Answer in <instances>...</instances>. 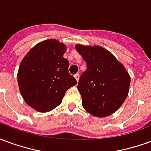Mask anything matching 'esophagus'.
Listing matches in <instances>:
<instances>
[{
	"mask_svg": "<svg viewBox=\"0 0 151 151\" xmlns=\"http://www.w3.org/2000/svg\"><path fill=\"white\" fill-rule=\"evenodd\" d=\"M79 77H80V75H79V73H76L75 75H74V78H75V79H76V80H77V82H78Z\"/></svg>",
	"mask_w": 151,
	"mask_h": 151,
	"instance_id": "esophagus-1",
	"label": "esophagus"
}]
</instances>
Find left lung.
Returning a JSON list of instances; mask_svg holds the SVG:
<instances>
[{
  "label": "left lung",
  "mask_w": 151,
  "mask_h": 151,
  "mask_svg": "<svg viewBox=\"0 0 151 151\" xmlns=\"http://www.w3.org/2000/svg\"><path fill=\"white\" fill-rule=\"evenodd\" d=\"M75 47L86 62V70L78 85L82 107L94 116H108L126 99L129 74L113 54L103 47L76 44Z\"/></svg>",
  "instance_id": "8db88e82"
}]
</instances>
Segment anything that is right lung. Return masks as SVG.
Returning <instances> with one entry per match:
<instances>
[{
  "mask_svg": "<svg viewBox=\"0 0 151 151\" xmlns=\"http://www.w3.org/2000/svg\"><path fill=\"white\" fill-rule=\"evenodd\" d=\"M67 47L49 39L33 47L21 61L18 72L19 91L35 111L47 112L62 102L66 91L77 84L64 58Z\"/></svg>",
  "mask_w": 151,
  "mask_h": 151,
  "instance_id": "1",
  "label": "right lung"
}]
</instances>
